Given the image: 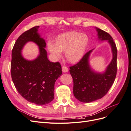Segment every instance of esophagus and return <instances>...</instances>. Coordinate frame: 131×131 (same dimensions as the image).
Returning a JSON list of instances; mask_svg holds the SVG:
<instances>
[{
    "instance_id": "esophagus-1",
    "label": "esophagus",
    "mask_w": 131,
    "mask_h": 131,
    "mask_svg": "<svg viewBox=\"0 0 131 131\" xmlns=\"http://www.w3.org/2000/svg\"><path fill=\"white\" fill-rule=\"evenodd\" d=\"M62 72L63 73H66V72H68V68L66 66H63L62 68Z\"/></svg>"
}]
</instances>
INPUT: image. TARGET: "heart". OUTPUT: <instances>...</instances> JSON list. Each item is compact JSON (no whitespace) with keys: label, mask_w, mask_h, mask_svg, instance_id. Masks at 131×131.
<instances>
[{"label":"heart","mask_w":131,"mask_h":131,"mask_svg":"<svg viewBox=\"0 0 131 131\" xmlns=\"http://www.w3.org/2000/svg\"><path fill=\"white\" fill-rule=\"evenodd\" d=\"M89 42V38L86 34L70 31L58 35L54 45L51 43L48 45V49L54 58H60L61 52H65L67 60L76 63L84 56Z\"/></svg>","instance_id":"1"}]
</instances>
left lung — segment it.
Instances as JSON below:
<instances>
[{
  "label": "left lung",
  "mask_w": 131,
  "mask_h": 131,
  "mask_svg": "<svg viewBox=\"0 0 131 131\" xmlns=\"http://www.w3.org/2000/svg\"><path fill=\"white\" fill-rule=\"evenodd\" d=\"M98 40H107L111 46L113 58L105 72L99 73L90 67L89 57L93 49L87 52L77 64L70 67L73 79V93L78 100L90 103L102 98L108 92L116 78L117 49L113 38L105 31L96 27Z\"/></svg>",
  "instance_id": "obj_1"
}]
</instances>
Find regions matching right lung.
<instances>
[{"label": "right lung", "mask_w": 131, "mask_h": 131, "mask_svg": "<svg viewBox=\"0 0 131 131\" xmlns=\"http://www.w3.org/2000/svg\"><path fill=\"white\" fill-rule=\"evenodd\" d=\"M39 26L31 28L18 37L12 51L11 78L18 92L31 103L45 105L53 101L54 86L62 74L59 62H51L47 56L46 42L38 32ZM31 41L39 47V54L34 60L25 59L21 50Z\"/></svg>", "instance_id": "right-lung-1"}]
</instances>
